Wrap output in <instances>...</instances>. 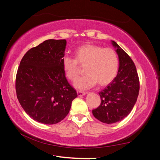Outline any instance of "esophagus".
Segmentation results:
<instances>
[{"label": "esophagus", "instance_id": "1", "mask_svg": "<svg viewBox=\"0 0 160 160\" xmlns=\"http://www.w3.org/2000/svg\"><path fill=\"white\" fill-rule=\"evenodd\" d=\"M77 93H78V96H82V95H85V94H86L85 92H83V91H81V90H78Z\"/></svg>", "mask_w": 160, "mask_h": 160}]
</instances>
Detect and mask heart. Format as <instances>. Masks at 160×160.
Returning a JSON list of instances; mask_svg holds the SVG:
<instances>
[{"label": "heart", "mask_w": 160, "mask_h": 160, "mask_svg": "<svg viewBox=\"0 0 160 160\" xmlns=\"http://www.w3.org/2000/svg\"><path fill=\"white\" fill-rule=\"evenodd\" d=\"M80 65L85 66V74L75 82V88L86 90L97 82L99 86H105L112 82L118 73V56L112 48L90 44L80 46L75 51V58L65 56L62 59V68L68 80L77 79Z\"/></svg>", "instance_id": "obj_1"}]
</instances>
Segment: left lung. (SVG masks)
<instances>
[{"label": "left lung", "mask_w": 160, "mask_h": 160, "mask_svg": "<svg viewBox=\"0 0 160 160\" xmlns=\"http://www.w3.org/2000/svg\"><path fill=\"white\" fill-rule=\"evenodd\" d=\"M112 44L117 48L118 73L109 85L99 92L101 104L92 110L94 117L107 124L118 122L129 114L140 90L139 77L134 62L115 42L112 41Z\"/></svg>", "instance_id": "left-lung-1"}]
</instances>
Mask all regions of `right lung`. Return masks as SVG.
Here are the masks:
<instances>
[{"label": "right lung", "instance_id": "right-lung-1", "mask_svg": "<svg viewBox=\"0 0 160 160\" xmlns=\"http://www.w3.org/2000/svg\"><path fill=\"white\" fill-rule=\"evenodd\" d=\"M66 39H48L29 49L22 58L15 79L18 101L34 120L55 124L69 113L76 90L65 76L62 59Z\"/></svg>", "mask_w": 160, "mask_h": 160}]
</instances>
